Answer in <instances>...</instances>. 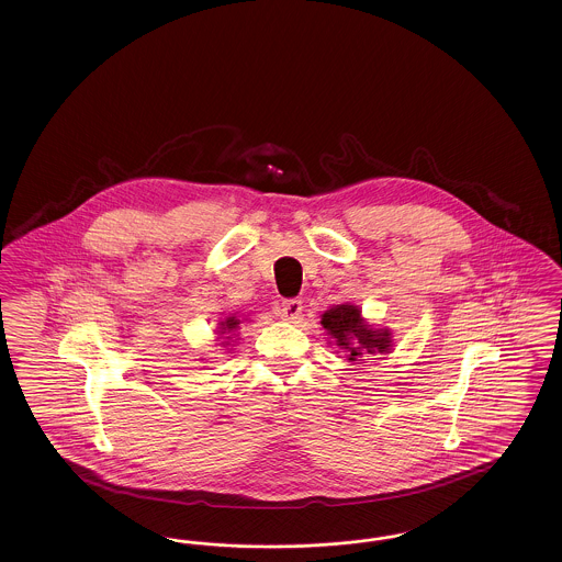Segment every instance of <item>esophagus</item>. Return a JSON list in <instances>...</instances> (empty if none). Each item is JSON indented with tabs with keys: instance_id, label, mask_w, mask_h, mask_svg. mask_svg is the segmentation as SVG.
Masks as SVG:
<instances>
[{
	"instance_id": "obj_1",
	"label": "esophagus",
	"mask_w": 562,
	"mask_h": 562,
	"mask_svg": "<svg viewBox=\"0 0 562 562\" xmlns=\"http://www.w3.org/2000/svg\"><path fill=\"white\" fill-rule=\"evenodd\" d=\"M303 314V303L299 299H286L282 301V307H280V316L286 322H296Z\"/></svg>"
}]
</instances>
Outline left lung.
Returning a JSON list of instances; mask_svg holds the SVG:
<instances>
[{"mask_svg": "<svg viewBox=\"0 0 562 562\" xmlns=\"http://www.w3.org/2000/svg\"><path fill=\"white\" fill-rule=\"evenodd\" d=\"M321 324L335 346L344 349L349 362H360L367 356L392 349V333L387 328H373L356 305L344 303L330 307L322 314Z\"/></svg>", "mask_w": 562, "mask_h": 562, "instance_id": "1", "label": "left lung"}]
</instances>
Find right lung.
<instances>
[{"mask_svg":"<svg viewBox=\"0 0 562 562\" xmlns=\"http://www.w3.org/2000/svg\"><path fill=\"white\" fill-rule=\"evenodd\" d=\"M238 324H240V321H238L236 316H229L227 321L221 322V330H218V333H221V335H229V333H234V330L238 328ZM229 339H232V337H227V341H229ZM227 341H223L221 346H223V348H227V346H229Z\"/></svg>","mask_w":562,"mask_h":562,"instance_id":"1","label":"right lung"}]
</instances>
